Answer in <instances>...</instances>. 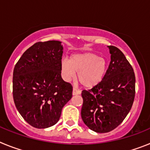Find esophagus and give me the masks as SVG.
Wrapping results in <instances>:
<instances>
[{
	"label": "esophagus",
	"instance_id": "esophagus-1",
	"mask_svg": "<svg viewBox=\"0 0 150 150\" xmlns=\"http://www.w3.org/2000/svg\"><path fill=\"white\" fill-rule=\"evenodd\" d=\"M81 94V91L79 89H76V88H73V95H80Z\"/></svg>",
	"mask_w": 150,
	"mask_h": 150
}]
</instances>
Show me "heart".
<instances>
[{"mask_svg": "<svg viewBox=\"0 0 150 150\" xmlns=\"http://www.w3.org/2000/svg\"><path fill=\"white\" fill-rule=\"evenodd\" d=\"M61 72L65 81L69 82L78 73L79 83L86 88H93L98 85L106 73V61L91 52L77 53L71 55L70 60L61 61Z\"/></svg>", "mask_w": 150, "mask_h": 150, "instance_id": "b5f03b06", "label": "heart"}]
</instances>
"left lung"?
I'll use <instances>...</instances> for the list:
<instances>
[{"mask_svg": "<svg viewBox=\"0 0 150 150\" xmlns=\"http://www.w3.org/2000/svg\"><path fill=\"white\" fill-rule=\"evenodd\" d=\"M110 63L102 81L83 90L81 116L83 122L98 133H107L126 117L135 96V75L122 52L108 46Z\"/></svg>", "mask_w": 150, "mask_h": 150, "instance_id": "8db88e82", "label": "left lung"}]
</instances>
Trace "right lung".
<instances>
[{
  "instance_id": "obj_1",
  "label": "right lung",
  "mask_w": 150,
  "mask_h": 150,
  "mask_svg": "<svg viewBox=\"0 0 150 150\" xmlns=\"http://www.w3.org/2000/svg\"><path fill=\"white\" fill-rule=\"evenodd\" d=\"M62 42H38L28 49L13 70V95L23 119L37 128L56 124L72 98L73 87L61 76Z\"/></svg>"
}]
</instances>
